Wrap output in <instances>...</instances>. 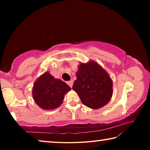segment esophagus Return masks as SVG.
<instances>
[{
    "label": "esophagus",
    "mask_w": 150,
    "mask_h": 150,
    "mask_svg": "<svg viewBox=\"0 0 150 150\" xmlns=\"http://www.w3.org/2000/svg\"><path fill=\"white\" fill-rule=\"evenodd\" d=\"M73 81L72 80H71V81H67V85H69L70 87H72V86H73Z\"/></svg>",
    "instance_id": "1"
}]
</instances>
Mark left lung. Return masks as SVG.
<instances>
[{
    "label": "left lung",
    "instance_id": "1",
    "mask_svg": "<svg viewBox=\"0 0 150 150\" xmlns=\"http://www.w3.org/2000/svg\"><path fill=\"white\" fill-rule=\"evenodd\" d=\"M73 85L83 105L98 109L106 105L112 95V82L108 73L95 62L81 63Z\"/></svg>",
    "mask_w": 150,
    "mask_h": 150
}]
</instances>
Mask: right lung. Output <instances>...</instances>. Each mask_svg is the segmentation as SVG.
Returning a JSON list of instances; mask_svg holds the SVG:
<instances>
[{
  "mask_svg": "<svg viewBox=\"0 0 150 150\" xmlns=\"http://www.w3.org/2000/svg\"><path fill=\"white\" fill-rule=\"evenodd\" d=\"M70 90L65 83L46 72L35 82L32 95L40 107L44 110H52L62 105L65 94Z\"/></svg>",
  "mask_w": 150,
  "mask_h": 150,
  "instance_id": "add662e5",
  "label": "right lung"
}]
</instances>
